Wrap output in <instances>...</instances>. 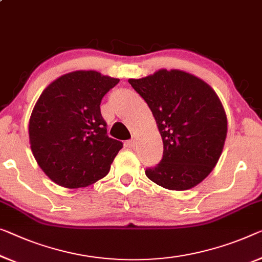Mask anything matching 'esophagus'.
Returning <instances> with one entry per match:
<instances>
[{
	"instance_id": "34e87169",
	"label": "esophagus",
	"mask_w": 262,
	"mask_h": 262,
	"mask_svg": "<svg viewBox=\"0 0 262 262\" xmlns=\"http://www.w3.org/2000/svg\"><path fill=\"white\" fill-rule=\"evenodd\" d=\"M127 146L129 148H134L135 147V140L132 139V140H128L127 141Z\"/></svg>"
}]
</instances>
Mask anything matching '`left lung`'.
I'll return each instance as SVG.
<instances>
[{"mask_svg":"<svg viewBox=\"0 0 262 262\" xmlns=\"http://www.w3.org/2000/svg\"><path fill=\"white\" fill-rule=\"evenodd\" d=\"M128 82L153 113L163 142L161 161L146 169L149 180L186 190L213 170L227 135V118L216 93L196 76L161 69Z\"/></svg>","mask_w":262,"mask_h":262,"instance_id":"left-lung-1","label":"left lung"}]
</instances>
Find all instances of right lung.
I'll list each match as a JSON object with an SVG mask.
<instances>
[{"mask_svg":"<svg viewBox=\"0 0 262 262\" xmlns=\"http://www.w3.org/2000/svg\"><path fill=\"white\" fill-rule=\"evenodd\" d=\"M119 81L79 70L58 77L41 94L29 121L30 147L57 185L81 188L109 173L123 143L107 135L100 104Z\"/></svg>","mask_w":262,"mask_h":262,"instance_id":"right-lung-1","label":"right lung"}]
</instances>
